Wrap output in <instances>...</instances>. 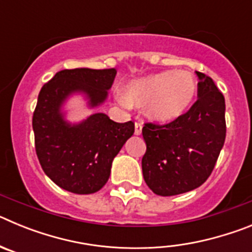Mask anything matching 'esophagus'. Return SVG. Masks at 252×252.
I'll use <instances>...</instances> for the list:
<instances>
[{
  "instance_id": "obj_1",
  "label": "esophagus",
  "mask_w": 252,
  "mask_h": 252,
  "mask_svg": "<svg viewBox=\"0 0 252 252\" xmlns=\"http://www.w3.org/2000/svg\"><path fill=\"white\" fill-rule=\"evenodd\" d=\"M141 130H142V124L141 122H136V124H135V135H136V136L141 135Z\"/></svg>"
}]
</instances>
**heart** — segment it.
Returning a JSON list of instances; mask_svg holds the SVG:
<instances>
[{
  "instance_id": "obj_1",
  "label": "heart",
  "mask_w": 252,
  "mask_h": 252,
  "mask_svg": "<svg viewBox=\"0 0 252 252\" xmlns=\"http://www.w3.org/2000/svg\"><path fill=\"white\" fill-rule=\"evenodd\" d=\"M197 94V82L186 70H165L140 78L127 84L122 104H148L151 120L171 122L189 110Z\"/></svg>"
}]
</instances>
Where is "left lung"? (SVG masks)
I'll return each instance as SVG.
<instances>
[{
  "label": "left lung",
  "instance_id": "left-lung-1",
  "mask_svg": "<svg viewBox=\"0 0 252 252\" xmlns=\"http://www.w3.org/2000/svg\"><path fill=\"white\" fill-rule=\"evenodd\" d=\"M198 75V99L179 119L166 125L145 124L146 153L142 175L161 197L201 187L216 165L226 139L224 97L212 78Z\"/></svg>",
  "mask_w": 252,
  "mask_h": 252
}]
</instances>
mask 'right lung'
Returning <instances> with one entry per match:
<instances>
[{
  "instance_id": "1",
  "label": "right lung",
  "mask_w": 252,
  "mask_h": 252,
  "mask_svg": "<svg viewBox=\"0 0 252 252\" xmlns=\"http://www.w3.org/2000/svg\"><path fill=\"white\" fill-rule=\"evenodd\" d=\"M116 73L115 68L64 69L40 91L32 116L35 150L45 174L68 192H98L110 178L115 157L133 135L132 121L119 124L98 112L70 124L63 112L66 99L77 93L91 108L103 103Z\"/></svg>"
}]
</instances>
